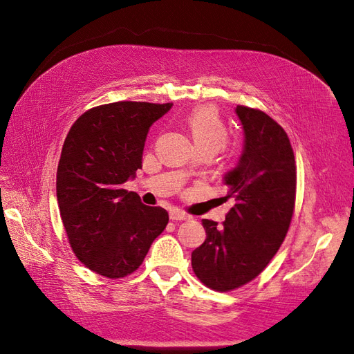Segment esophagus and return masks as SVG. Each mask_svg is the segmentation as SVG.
Listing matches in <instances>:
<instances>
[{
  "mask_svg": "<svg viewBox=\"0 0 354 354\" xmlns=\"http://www.w3.org/2000/svg\"><path fill=\"white\" fill-rule=\"evenodd\" d=\"M169 218H171V220H180V221H183V220H189L190 217L187 216L186 212H183V211L173 209V211H169Z\"/></svg>",
  "mask_w": 354,
  "mask_h": 354,
  "instance_id": "esophagus-1",
  "label": "esophagus"
}]
</instances>
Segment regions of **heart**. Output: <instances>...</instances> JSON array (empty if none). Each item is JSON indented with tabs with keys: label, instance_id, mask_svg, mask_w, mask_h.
Segmentation results:
<instances>
[{
	"label": "heart",
	"instance_id": "heart-1",
	"mask_svg": "<svg viewBox=\"0 0 354 354\" xmlns=\"http://www.w3.org/2000/svg\"><path fill=\"white\" fill-rule=\"evenodd\" d=\"M187 125L196 146H207L218 152L227 142V128L211 108H198L187 116Z\"/></svg>",
	"mask_w": 354,
	"mask_h": 354
}]
</instances>
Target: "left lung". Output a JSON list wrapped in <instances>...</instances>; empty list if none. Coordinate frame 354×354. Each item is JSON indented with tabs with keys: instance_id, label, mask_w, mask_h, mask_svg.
Returning <instances> with one entry per match:
<instances>
[{
	"instance_id": "obj_1",
	"label": "left lung",
	"mask_w": 354,
	"mask_h": 354,
	"mask_svg": "<svg viewBox=\"0 0 354 354\" xmlns=\"http://www.w3.org/2000/svg\"><path fill=\"white\" fill-rule=\"evenodd\" d=\"M243 146L236 165L223 176L233 207L223 226L202 220L207 239L192 252L199 281L232 291L259 276L282 245L291 224L297 171L283 128L261 111L236 106Z\"/></svg>"
}]
</instances>
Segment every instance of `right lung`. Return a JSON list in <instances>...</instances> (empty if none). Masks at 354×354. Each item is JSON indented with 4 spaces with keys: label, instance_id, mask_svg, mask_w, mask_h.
<instances>
[{
    "label": "right lung",
    "instance_id": "1",
    "mask_svg": "<svg viewBox=\"0 0 354 354\" xmlns=\"http://www.w3.org/2000/svg\"><path fill=\"white\" fill-rule=\"evenodd\" d=\"M173 103L116 102L82 113L69 130L57 167V202L73 252L90 270L118 279L138 269L168 224L124 183L142 168L151 125Z\"/></svg>",
    "mask_w": 354,
    "mask_h": 354
}]
</instances>
